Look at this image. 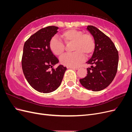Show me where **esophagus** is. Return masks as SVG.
<instances>
[{
  "instance_id": "1",
  "label": "esophagus",
  "mask_w": 132,
  "mask_h": 132,
  "mask_svg": "<svg viewBox=\"0 0 132 132\" xmlns=\"http://www.w3.org/2000/svg\"><path fill=\"white\" fill-rule=\"evenodd\" d=\"M68 68H70V69H75V70H78L79 69L78 67H68Z\"/></svg>"
}]
</instances>
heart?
<instances>
[{
  "label": "heart",
  "instance_id": "b5f03b06",
  "mask_svg": "<svg viewBox=\"0 0 132 132\" xmlns=\"http://www.w3.org/2000/svg\"><path fill=\"white\" fill-rule=\"evenodd\" d=\"M61 36L66 45L73 43L74 53L65 54L60 58L63 65L68 67H76L85 61V56L89 57L93 54L95 49V41L93 36L84 34L81 31L70 29L64 31ZM50 48L54 55H62L65 51L63 42L56 37L51 39L49 43Z\"/></svg>",
  "mask_w": 132,
  "mask_h": 132
}]
</instances>
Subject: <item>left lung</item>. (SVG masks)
Wrapping results in <instances>:
<instances>
[{
    "label": "left lung",
    "instance_id": "obj_1",
    "mask_svg": "<svg viewBox=\"0 0 132 132\" xmlns=\"http://www.w3.org/2000/svg\"><path fill=\"white\" fill-rule=\"evenodd\" d=\"M87 30L94 38L95 49L87 62L91 65L87 68V76L79 81L86 89L98 91L106 88L113 80L117 71L118 52L111 39L97 28L89 25Z\"/></svg>",
    "mask_w": 132,
    "mask_h": 132
}]
</instances>
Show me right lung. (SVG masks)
Instances as JSON below:
<instances>
[{
    "label": "right lung",
    "mask_w": 132,
    "mask_h": 132,
    "mask_svg": "<svg viewBox=\"0 0 132 132\" xmlns=\"http://www.w3.org/2000/svg\"><path fill=\"white\" fill-rule=\"evenodd\" d=\"M58 27L43 28L32 35L23 46L21 60L23 74L29 84L39 93H50L61 85L67 68L53 67L59 62L49 46Z\"/></svg>",
    "instance_id": "right-lung-1"
}]
</instances>
